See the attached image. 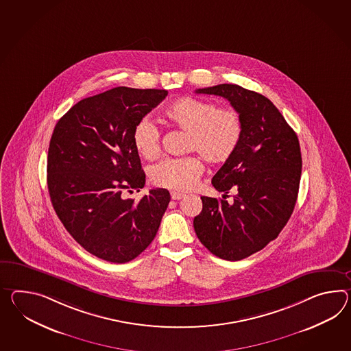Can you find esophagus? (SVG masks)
Returning a JSON list of instances; mask_svg holds the SVG:
<instances>
[{
	"label": "esophagus",
	"mask_w": 351,
	"mask_h": 351,
	"mask_svg": "<svg viewBox=\"0 0 351 351\" xmlns=\"http://www.w3.org/2000/svg\"><path fill=\"white\" fill-rule=\"evenodd\" d=\"M185 197V194L179 193V191H171V199L172 200H180L182 197Z\"/></svg>",
	"instance_id": "esophagus-1"
}]
</instances>
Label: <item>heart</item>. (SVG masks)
<instances>
[{
	"label": "heart",
	"mask_w": 351,
	"mask_h": 351,
	"mask_svg": "<svg viewBox=\"0 0 351 351\" xmlns=\"http://www.w3.org/2000/svg\"><path fill=\"white\" fill-rule=\"evenodd\" d=\"M163 117L172 127L188 133L185 152H197L206 161L221 165L231 160L243 137V120L233 108H217L210 101L181 97L166 106ZM138 154L154 161L161 154V133L151 120H139L132 136ZM204 172L199 156L166 158L151 170L156 186L189 190L197 185Z\"/></svg>",
	"instance_id": "obj_1"
}]
</instances>
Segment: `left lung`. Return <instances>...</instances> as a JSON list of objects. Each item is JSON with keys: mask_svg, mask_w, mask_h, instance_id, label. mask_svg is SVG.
Masks as SVG:
<instances>
[{"mask_svg": "<svg viewBox=\"0 0 351 351\" xmlns=\"http://www.w3.org/2000/svg\"><path fill=\"white\" fill-rule=\"evenodd\" d=\"M222 96L243 120V137L212 179L223 199L202 197L197 239L213 255L239 261L278 237L297 203L302 154L295 132L267 97L239 85L199 88ZM235 193L232 204L225 197Z\"/></svg>", "mask_w": 351, "mask_h": 351, "instance_id": "obj_1", "label": "left lung"}]
</instances>
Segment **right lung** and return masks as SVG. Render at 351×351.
I'll return each instance as SVG.
<instances>
[{
	"instance_id": "add662e5",
	"label": "right lung",
	"mask_w": 351,
	"mask_h": 351,
	"mask_svg": "<svg viewBox=\"0 0 351 351\" xmlns=\"http://www.w3.org/2000/svg\"><path fill=\"white\" fill-rule=\"evenodd\" d=\"M166 96V90L114 87L78 101L53 130L51 204L69 234L105 261L124 264L142 254L170 203L166 189H152L139 202L123 197L145 184L134 127Z\"/></svg>"
}]
</instances>
